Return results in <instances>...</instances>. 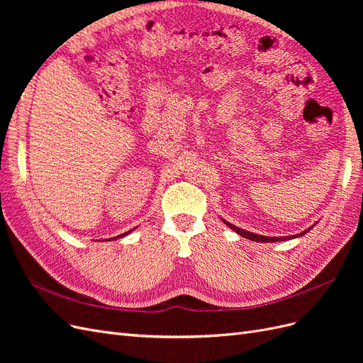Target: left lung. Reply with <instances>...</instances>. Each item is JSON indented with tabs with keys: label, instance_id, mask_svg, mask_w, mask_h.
<instances>
[{
	"label": "left lung",
	"instance_id": "obj_1",
	"mask_svg": "<svg viewBox=\"0 0 363 363\" xmlns=\"http://www.w3.org/2000/svg\"><path fill=\"white\" fill-rule=\"evenodd\" d=\"M223 221L232 228V230H235V232L238 233V235H240L242 238H247V239H250V240H256V242H277V240H284V239H291V238H298V236H303V235H306L307 232H309V230L312 228H307V230H304L303 233H298V235H294V236H288V238H269V236H260V235H255V233H250V232H245L244 228H239V227H236V225H233V224H230L228 221H225V219H223Z\"/></svg>",
	"mask_w": 363,
	"mask_h": 363
}]
</instances>
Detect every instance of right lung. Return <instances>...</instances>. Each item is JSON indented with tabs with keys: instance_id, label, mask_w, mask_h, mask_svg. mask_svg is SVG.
Masks as SVG:
<instances>
[{
	"instance_id": "add662e5",
	"label": "right lung",
	"mask_w": 363,
	"mask_h": 363,
	"mask_svg": "<svg viewBox=\"0 0 363 363\" xmlns=\"http://www.w3.org/2000/svg\"><path fill=\"white\" fill-rule=\"evenodd\" d=\"M130 232H131V230H130ZM130 232H128V233H130ZM125 235H127V233H125ZM123 236H124V235H121V236H118V238H123Z\"/></svg>"
}]
</instances>
